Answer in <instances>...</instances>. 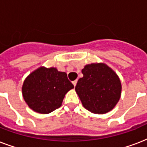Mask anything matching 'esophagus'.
<instances>
[{
  "label": "esophagus",
  "mask_w": 147,
  "mask_h": 147,
  "mask_svg": "<svg viewBox=\"0 0 147 147\" xmlns=\"http://www.w3.org/2000/svg\"><path fill=\"white\" fill-rule=\"evenodd\" d=\"M72 84H73V85H74V86H75V87H76V84H77V80H76V81H73V82H72Z\"/></svg>",
  "instance_id": "34e87169"
}]
</instances>
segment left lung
<instances>
[{
    "mask_svg": "<svg viewBox=\"0 0 147 147\" xmlns=\"http://www.w3.org/2000/svg\"><path fill=\"white\" fill-rule=\"evenodd\" d=\"M82 73L76 91L84 107L94 114L111 111L121 98V84L117 74L103 63L87 65Z\"/></svg>",
    "mask_w": 147,
    "mask_h": 147,
    "instance_id": "1",
    "label": "left lung"
}]
</instances>
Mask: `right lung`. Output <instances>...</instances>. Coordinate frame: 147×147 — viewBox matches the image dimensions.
Returning <instances> with one entry per match:
<instances>
[{
  "label": "right lung",
  "instance_id": "right-lung-1",
  "mask_svg": "<svg viewBox=\"0 0 147 147\" xmlns=\"http://www.w3.org/2000/svg\"><path fill=\"white\" fill-rule=\"evenodd\" d=\"M73 88L65 72L55 68L41 67L26 78L22 92L31 109L40 114H49L62 105L65 94Z\"/></svg>",
  "mask_w": 147,
  "mask_h": 147
}]
</instances>
